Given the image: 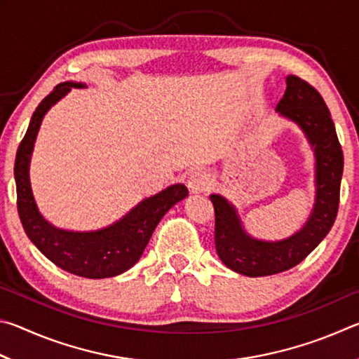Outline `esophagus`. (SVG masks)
Instances as JSON below:
<instances>
[{"label":"esophagus","instance_id":"34e87169","mask_svg":"<svg viewBox=\"0 0 359 359\" xmlns=\"http://www.w3.org/2000/svg\"><path fill=\"white\" fill-rule=\"evenodd\" d=\"M187 185L188 190L191 193L208 191L212 185L210 174L208 171H204V169H196V171H193L190 174V177L187 180Z\"/></svg>","mask_w":359,"mask_h":359}]
</instances>
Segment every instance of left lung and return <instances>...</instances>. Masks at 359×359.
Returning a JSON list of instances; mask_svg holds the SVG:
<instances>
[{"label": "left lung", "instance_id": "1", "mask_svg": "<svg viewBox=\"0 0 359 359\" xmlns=\"http://www.w3.org/2000/svg\"><path fill=\"white\" fill-rule=\"evenodd\" d=\"M276 112L299 126L313 150L315 201L299 231L280 241H263L247 233L233 203L210 194L218 257L231 271L247 277L278 274L299 264L330 233L339 209L344 154L321 95L302 79L287 76V90Z\"/></svg>", "mask_w": 359, "mask_h": 359}]
</instances>
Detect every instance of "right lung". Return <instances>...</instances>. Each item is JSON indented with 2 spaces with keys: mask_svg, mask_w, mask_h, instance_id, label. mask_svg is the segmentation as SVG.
<instances>
[{
  "mask_svg": "<svg viewBox=\"0 0 359 359\" xmlns=\"http://www.w3.org/2000/svg\"><path fill=\"white\" fill-rule=\"evenodd\" d=\"M82 82L58 83L36 107L25 137L15 155L14 177L17 185V209L29 241L46 258L74 276L107 278L135 266L166 212L187 198L185 185L174 184L154 196L142 199L128 214L109 226L95 231H71L57 228L41 214L29 180V165L42 118L53 104L65 98L71 88H83Z\"/></svg>",
  "mask_w": 359,
  "mask_h": 359,
  "instance_id": "obj_1",
  "label": "right lung"
}]
</instances>
